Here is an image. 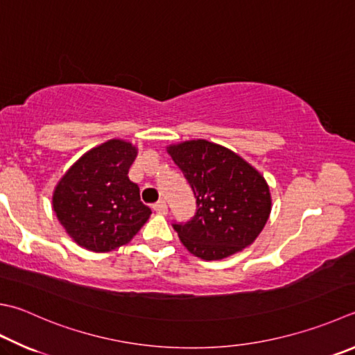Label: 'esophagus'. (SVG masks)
<instances>
[{
    "instance_id": "34e87169",
    "label": "esophagus",
    "mask_w": 355,
    "mask_h": 355,
    "mask_svg": "<svg viewBox=\"0 0 355 355\" xmlns=\"http://www.w3.org/2000/svg\"><path fill=\"white\" fill-rule=\"evenodd\" d=\"M153 209H155V211L159 213V215H166V213H168V207H166L165 200H159V202L153 205Z\"/></svg>"
}]
</instances>
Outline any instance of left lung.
I'll list each match as a JSON object with an SVG mask.
<instances>
[{
  "label": "left lung",
  "mask_w": 355,
  "mask_h": 355,
  "mask_svg": "<svg viewBox=\"0 0 355 355\" xmlns=\"http://www.w3.org/2000/svg\"><path fill=\"white\" fill-rule=\"evenodd\" d=\"M196 198V215L173 224L193 255L216 261L244 250L263 232L272 210L264 176L235 151L205 139L166 146Z\"/></svg>",
  "instance_id": "8db88e82"
}]
</instances>
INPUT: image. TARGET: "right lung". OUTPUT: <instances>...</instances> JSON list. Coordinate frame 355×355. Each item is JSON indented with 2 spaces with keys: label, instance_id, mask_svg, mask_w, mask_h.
I'll use <instances>...</instances> for the list:
<instances>
[{
  "label": "right lung",
  "instance_id": "1",
  "mask_svg": "<svg viewBox=\"0 0 355 355\" xmlns=\"http://www.w3.org/2000/svg\"><path fill=\"white\" fill-rule=\"evenodd\" d=\"M137 146L111 139L86 151L58 180L52 209L66 233L91 252H111L128 244L148 220L137 184L128 170Z\"/></svg>",
  "mask_w": 355,
  "mask_h": 355
}]
</instances>
